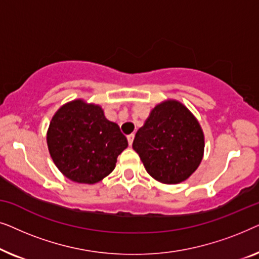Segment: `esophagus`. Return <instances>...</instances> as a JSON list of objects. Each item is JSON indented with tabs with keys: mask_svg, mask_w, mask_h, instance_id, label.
<instances>
[{
	"mask_svg": "<svg viewBox=\"0 0 259 259\" xmlns=\"http://www.w3.org/2000/svg\"><path fill=\"white\" fill-rule=\"evenodd\" d=\"M127 140H128V144H130V146H131V145L133 144V140H134V134L132 133V134H130V136H127Z\"/></svg>",
	"mask_w": 259,
	"mask_h": 259,
	"instance_id": "1",
	"label": "esophagus"
}]
</instances>
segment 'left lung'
Returning <instances> with one entry per match:
<instances>
[{"instance_id": "1", "label": "left lung", "mask_w": 259, "mask_h": 259, "mask_svg": "<svg viewBox=\"0 0 259 259\" xmlns=\"http://www.w3.org/2000/svg\"><path fill=\"white\" fill-rule=\"evenodd\" d=\"M132 147L152 178L173 185L196 172L204 157L205 138L190 109L167 99L152 109Z\"/></svg>"}]
</instances>
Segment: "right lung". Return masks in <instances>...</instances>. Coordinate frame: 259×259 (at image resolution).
Listing matches in <instances>:
<instances>
[{
	"mask_svg": "<svg viewBox=\"0 0 259 259\" xmlns=\"http://www.w3.org/2000/svg\"><path fill=\"white\" fill-rule=\"evenodd\" d=\"M47 145L55 166L66 178L91 185L114 169L116 158L128 143L119 126L106 118L101 106L76 99L53 115Z\"/></svg>",
	"mask_w": 259,
	"mask_h": 259,
	"instance_id": "1",
	"label": "right lung"
}]
</instances>
